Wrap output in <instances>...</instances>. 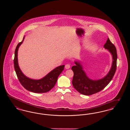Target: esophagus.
I'll use <instances>...</instances> for the list:
<instances>
[{
  "instance_id": "obj_1",
  "label": "esophagus",
  "mask_w": 130,
  "mask_h": 130,
  "mask_svg": "<svg viewBox=\"0 0 130 130\" xmlns=\"http://www.w3.org/2000/svg\"><path fill=\"white\" fill-rule=\"evenodd\" d=\"M65 68H66V69H69V68H70V64H66V65H65Z\"/></svg>"
}]
</instances>
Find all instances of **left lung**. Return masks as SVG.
Here are the masks:
<instances>
[{"label":"left lung","instance_id":"8db88e82","mask_svg":"<svg viewBox=\"0 0 130 130\" xmlns=\"http://www.w3.org/2000/svg\"><path fill=\"white\" fill-rule=\"evenodd\" d=\"M104 47L111 53L112 57V62L110 71L103 78L98 80H92L89 78L83 70L80 63L78 61H75V65L72 67L74 72L73 85L74 89L82 94L90 95L101 91L110 82L116 73L118 57L116 48L109 38Z\"/></svg>","mask_w":130,"mask_h":130}]
</instances>
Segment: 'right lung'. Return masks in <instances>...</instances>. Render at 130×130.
<instances>
[{"instance_id": "add662e5", "label": "right lung", "mask_w": 130, "mask_h": 130, "mask_svg": "<svg viewBox=\"0 0 130 130\" xmlns=\"http://www.w3.org/2000/svg\"><path fill=\"white\" fill-rule=\"evenodd\" d=\"M24 39V37L22 41L18 44L14 52V68L18 78L22 86L29 91L35 93L48 92L55 86L58 77L62 73L65 65H61L54 69L45 76L39 80L32 79L27 77L20 69L18 59V50L20 45L22 43Z\"/></svg>"}]
</instances>
